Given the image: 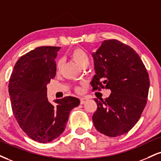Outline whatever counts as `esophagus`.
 Listing matches in <instances>:
<instances>
[{"label":"esophagus","mask_w":161,"mask_h":161,"mask_svg":"<svg viewBox=\"0 0 161 161\" xmlns=\"http://www.w3.org/2000/svg\"><path fill=\"white\" fill-rule=\"evenodd\" d=\"M88 100V98L86 97H83L80 98V103L84 104L85 103H86Z\"/></svg>","instance_id":"obj_1"}]
</instances>
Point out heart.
Segmentation results:
<instances>
[{
    "label": "heart",
    "instance_id": "b5f03b06",
    "mask_svg": "<svg viewBox=\"0 0 161 161\" xmlns=\"http://www.w3.org/2000/svg\"><path fill=\"white\" fill-rule=\"evenodd\" d=\"M69 56L81 67H87L89 64V57L88 53L86 52V50L81 47H75L71 50V52H69ZM56 68H57L58 71L61 69V62L60 61L57 63ZM76 90L79 92H82V88L80 87H77Z\"/></svg>",
    "mask_w": 161,
    "mask_h": 161
}]
</instances>
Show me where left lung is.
<instances>
[{
	"label": "left lung",
	"mask_w": 161,
	"mask_h": 161,
	"mask_svg": "<svg viewBox=\"0 0 161 161\" xmlns=\"http://www.w3.org/2000/svg\"><path fill=\"white\" fill-rule=\"evenodd\" d=\"M92 55L96 70L91 82L92 91L112 92L104 100L94 99L97 109L93 123L106 136H121L134 127L146 107L148 73L135 50L119 40H104Z\"/></svg>",
	"instance_id": "1"
}]
</instances>
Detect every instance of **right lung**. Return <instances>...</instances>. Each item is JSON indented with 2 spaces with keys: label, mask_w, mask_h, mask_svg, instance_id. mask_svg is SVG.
Wrapping results in <instances>:
<instances>
[{
  "label": "right lung",
  "mask_w": 161,
  "mask_h": 161,
  "mask_svg": "<svg viewBox=\"0 0 161 161\" xmlns=\"http://www.w3.org/2000/svg\"><path fill=\"white\" fill-rule=\"evenodd\" d=\"M60 47L40 46L17 61L10 75L9 94L15 119L31 139L39 142H51L64 130L69 112L79 105V100L64 97L47 98L46 85L56 73L55 58Z\"/></svg>",
  "instance_id": "right-lung-1"
}]
</instances>
